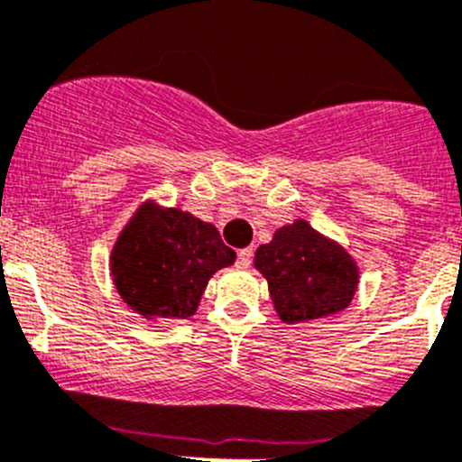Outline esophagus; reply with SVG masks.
I'll list each match as a JSON object with an SVG mask.
<instances>
[{
  "mask_svg": "<svg viewBox=\"0 0 462 462\" xmlns=\"http://www.w3.org/2000/svg\"><path fill=\"white\" fill-rule=\"evenodd\" d=\"M252 263V250L250 247H245V250H239V254H236V265L239 268H250Z\"/></svg>",
  "mask_w": 462,
  "mask_h": 462,
  "instance_id": "1",
  "label": "esophagus"
}]
</instances>
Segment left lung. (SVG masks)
Masks as SVG:
<instances>
[{
	"mask_svg": "<svg viewBox=\"0 0 462 462\" xmlns=\"http://www.w3.org/2000/svg\"><path fill=\"white\" fill-rule=\"evenodd\" d=\"M254 268L268 281L283 323L334 317L349 308L358 288L354 256L305 218L279 227L270 244L256 247Z\"/></svg>",
	"mask_w": 462,
	"mask_h": 462,
	"instance_id": "left-lung-1",
	"label": "left lung"
}]
</instances>
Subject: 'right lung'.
Wrapping results in <instances>:
<instances>
[{"instance_id": "obj_1", "label": "right lung", "mask_w": 462, "mask_h": 462, "mask_svg": "<svg viewBox=\"0 0 462 462\" xmlns=\"http://www.w3.org/2000/svg\"><path fill=\"white\" fill-rule=\"evenodd\" d=\"M235 259L212 223L150 199L116 236L110 276L124 303L143 319H188L210 276Z\"/></svg>"}]
</instances>
